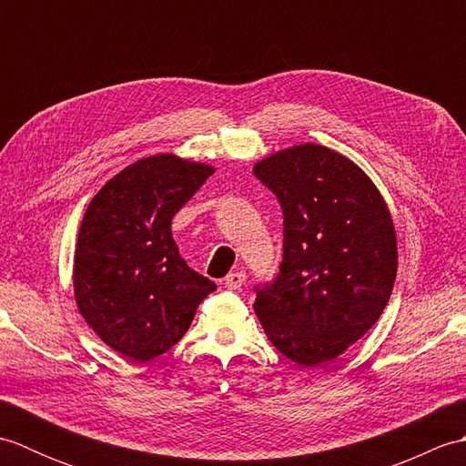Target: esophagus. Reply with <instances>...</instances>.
I'll return each mask as SVG.
<instances>
[{"instance_id":"1","label":"esophagus","mask_w":466,"mask_h":466,"mask_svg":"<svg viewBox=\"0 0 466 466\" xmlns=\"http://www.w3.org/2000/svg\"><path fill=\"white\" fill-rule=\"evenodd\" d=\"M246 282V274L242 272V270H236V272H230L224 279V284H226V289H230V290H240V286Z\"/></svg>"}]
</instances>
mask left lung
<instances>
[{
  "label": "left lung",
  "instance_id": "1",
  "mask_svg": "<svg viewBox=\"0 0 466 466\" xmlns=\"http://www.w3.org/2000/svg\"><path fill=\"white\" fill-rule=\"evenodd\" d=\"M254 176L284 214L280 272L256 286L254 310L286 359L322 366L389 304L399 264L390 212L359 166L319 144L264 157Z\"/></svg>",
  "mask_w": 466,
  "mask_h": 466
}]
</instances>
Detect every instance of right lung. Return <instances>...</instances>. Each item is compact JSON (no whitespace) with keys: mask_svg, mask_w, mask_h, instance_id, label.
I'll list each match as a JSON object with an SVG mask.
<instances>
[{"mask_svg":"<svg viewBox=\"0 0 466 466\" xmlns=\"http://www.w3.org/2000/svg\"><path fill=\"white\" fill-rule=\"evenodd\" d=\"M214 174L156 154L116 174L87 206L74 256L77 310L132 362L170 350L216 284L177 252L172 218Z\"/></svg>","mask_w":466,"mask_h":466,"instance_id":"1","label":"right lung"}]
</instances>
